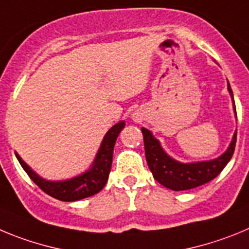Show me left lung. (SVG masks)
Listing matches in <instances>:
<instances>
[{
    "label": "left lung",
    "instance_id": "1",
    "mask_svg": "<svg viewBox=\"0 0 249 249\" xmlns=\"http://www.w3.org/2000/svg\"><path fill=\"white\" fill-rule=\"evenodd\" d=\"M227 88L231 94V98H232V102H233V109L236 113L233 93H232L230 83L227 84ZM141 131L144 135L145 156H146L147 165H149L150 171L152 172V176L161 185L170 190H174V191L195 189L203 183L210 182L216 176H218L219 172L225 169L228 161L233 155L237 140L236 131L228 149L226 150L225 154H222L217 159L210 161L183 163L170 158L166 152L163 151L159 140L154 138L150 130L141 127Z\"/></svg>",
    "mask_w": 249,
    "mask_h": 249
}]
</instances>
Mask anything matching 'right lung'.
<instances>
[{
	"mask_svg": "<svg viewBox=\"0 0 249 249\" xmlns=\"http://www.w3.org/2000/svg\"><path fill=\"white\" fill-rule=\"evenodd\" d=\"M125 126V122H120L114 125L108 133L105 134L102 141L98 154L95 156L93 165L86 172L79 176L64 181H47L39 178L32 169L21 159V156L16 152V158L19 161L31 180L36 183L47 195L54 197L57 200L71 202V201L83 200L86 197H90L98 194L108 181L109 172L113 162V151L116 138L119 136L120 131Z\"/></svg>",
	"mask_w": 249,
	"mask_h": 249,
	"instance_id": "add662e5",
	"label": "right lung"
}]
</instances>
